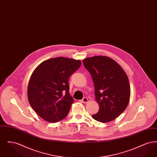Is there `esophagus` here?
Wrapping results in <instances>:
<instances>
[{"label": "esophagus", "instance_id": "esophagus-1", "mask_svg": "<svg viewBox=\"0 0 157 157\" xmlns=\"http://www.w3.org/2000/svg\"><path fill=\"white\" fill-rule=\"evenodd\" d=\"M82 101L83 102V103H85V104H86V103H88V102H89V100H88V99L86 97L83 98V99H82Z\"/></svg>", "mask_w": 157, "mask_h": 157}]
</instances>
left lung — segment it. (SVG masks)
Returning a JSON list of instances; mask_svg holds the SVG:
<instances>
[{"mask_svg":"<svg viewBox=\"0 0 157 157\" xmlns=\"http://www.w3.org/2000/svg\"><path fill=\"white\" fill-rule=\"evenodd\" d=\"M83 63L92 76L99 106L92 118L103 123L115 120L125 111L130 99V84L125 72L108 56L87 58Z\"/></svg>","mask_w":157,"mask_h":157,"instance_id":"obj_1","label":"left lung"}]
</instances>
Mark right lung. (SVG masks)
<instances>
[{"instance_id": "1", "label": "right lung", "mask_w": 157, "mask_h": 157, "mask_svg": "<svg viewBox=\"0 0 157 157\" xmlns=\"http://www.w3.org/2000/svg\"><path fill=\"white\" fill-rule=\"evenodd\" d=\"M81 65L79 60L57 57L42 62L34 70L28 86V98L42 119L57 122L67 116L74 102L69 93L68 79Z\"/></svg>"}]
</instances>
